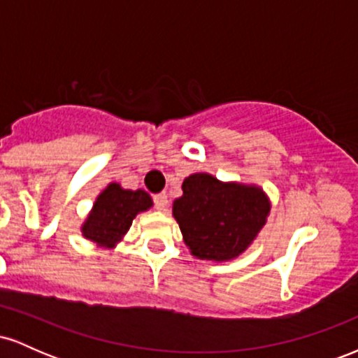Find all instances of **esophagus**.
<instances>
[{
    "label": "esophagus",
    "mask_w": 358,
    "mask_h": 358,
    "mask_svg": "<svg viewBox=\"0 0 358 358\" xmlns=\"http://www.w3.org/2000/svg\"><path fill=\"white\" fill-rule=\"evenodd\" d=\"M155 207L156 210H166L168 207V195L166 193H158V195H155Z\"/></svg>",
    "instance_id": "obj_1"
}]
</instances>
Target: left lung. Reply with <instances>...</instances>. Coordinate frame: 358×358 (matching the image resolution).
I'll list each match as a JSON object with an SVG mask.
<instances>
[{"label": "left lung", "mask_w": 358, "mask_h": 358, "mask_svg": "<svg viewBox=\"0 0 358 358\" xmlns=\"http://www.w3.org/2000/svg\"><path fill=\"white\" fill-rule=\"evenodd\" d=\"M182 190L173 217L192 256L202 261L239 257L268 222L271 200L257 185L220 182L200 171L183 180Z\"/></svg>", "instance_id": "left-lung-1"}]
</instances>
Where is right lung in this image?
<instances>
[{
  "label": "right lung",
  "instance_id": "obj_1",
  "mask_svg": "<svg viewBox=\"0 0 358 358\" xmlns=\"http://www.w3.org/2000/svg\"><path fill=\"white\" fill-rule=\"evenodd\" d=\"M151 207L153 199L150 193L141 188L126 190L113 182L97 195L80 232L85 239L96 242L99 248L113 249L129 231L134 217L139 212L150 210Z\"/></svg>",
  "mask_w": 358,
  "mask_h": 358
}]
</instances>
